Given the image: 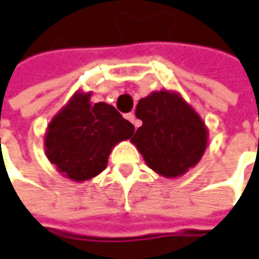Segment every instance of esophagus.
I'll return each instance as SVG.
<instances>
[{
    "instance_id": "esophagus-1",
    "label": "esophagus",
    "mask_w": 259,
    "mask_h": 259,
    "mask_svg": "<svg viewBox=\"0 0 259 259\" xmlns=\"http://www.w3.org/2000/svg\"><path fill=\"white\" fill-rule=\"evenodd\" d=\"M126 119H127V120H129V121H132L135 127H139V124H140V121H139L138 119H136V116H135V113H127V114H126Z\"/></svg>"
}]
</instances>
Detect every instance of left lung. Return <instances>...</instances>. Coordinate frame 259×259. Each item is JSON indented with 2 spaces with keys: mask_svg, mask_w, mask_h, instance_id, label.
Segmentation results:
<instances>
[{
  "mask_svg": "<svg viewBox=\"0 0 259 259\" xmlns=\"http://www.w3.org/2000/svg\"><path fill=\"white\" fill-rule=\"evenodd\" d=\"M136 117L143 124L132 142L156 174L178 178L203 156L208 130L199 114L179 94L162 90L140 99Z\"/></svg>",
  "mask_w": 259,
  "mask_h": 259,
  "instance_id": "left-lung-1",
  "label": "left lung"
}]
</instances>
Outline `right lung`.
<instances>
[{
	"label": "right lung",
	"mask_w": 259,
	"mask_h": 259,
	"mask_svg": "<svg viewBox=\"0 0 259 259\" xmlns=\"http://www.w3.org/2000/svg\"><path fill=\"white\" fill-rule=\"evenodd\" d=\"M135 126L106 103H90V93H76L50 121L46 155L66 178L83 182L103 172L112 149L132 138Z\"/></svg>",
	"instance_id": "add662e5"
}]
</instances>
